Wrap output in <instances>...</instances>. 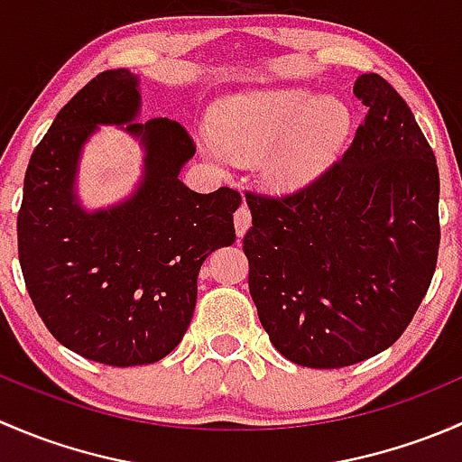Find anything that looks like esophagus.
<instances>
[{"instance_id":"obj_1","label":"esophagus","mask_w":462,"mask_h":462,"mask_svg":"<svg viewBox=\"0 0 462 462\" xmlns=\"http://www.w3.org/2000/svg\"><path fill=\"white\" fill-rule=\"evenodd\" d=\"M253 226V217H250V209L248 205H241L239 209L235 212V230H236V236H244L245 232H248V227Z\"/></svg>"}]
</instances>
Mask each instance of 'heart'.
Returning <instances> with one entry per match:
<instances>
[{
	"label": "heart",
	"mask_w": 462,
	"mask_h": 462,
	"mask_svg": "<svg viewBox=\"0 0 462 462\" xmlns=\"http://www.w3.org/2000/svg\"><path fill=\"white\" fill-rule=\"evenodd\" d=\"M353 132L346 102L310 88L232 96L214 111V136H203L212 162H261L263 185L292 194L319 180L342 156Z\"/></svg>",
	"instance_id": "b5f03b06"
}]
</instances>
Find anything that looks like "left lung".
I'll return each mask as SVG.
<instances>
[{
  "label": "left lung",
  "mask_w": 462,
  "mask_h": 462,
  "mask_svg": "<svg viewBox=\"0 0 462 462\" xmlns=\"http://www.w3.org/2000/svg\"><path fill=\"white\" fill-rule=\"evenodd\" d=\"M369 106L344 158L286 199L245 194L248 286L286 360L339 369L402 335L430 288L440 244L438 167L407 102L362 73Z\"/></svg>",
  "instance_id": "obj_1"
}]
</instances>
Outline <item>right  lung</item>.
Returning a JSON list of instances; mask_svg holds the SVG:
<instances>
[{
    "label": "right lung",
    "instance_id": "1",
    "mask_svg": "<svg viewBox=\"0 0 462 462\" xmlns=\"http://www.w3.org/2000/svg\"><path fill=\"white\" fill-rule=\"evenodd\" d=\"M141 80L111 69L82 87L32 152L17 214L26 288L46 328L87 360L152 365L183 339L203 261L235 244L239 192L199 194L179 179L197 147L174 120L141 118ZM100 126L143 147V174L123 202L88 210L77 197L81 149Z\"/></svg>",
    "mask_w": 462,
    "mask_h": 462
}]
</instances>
